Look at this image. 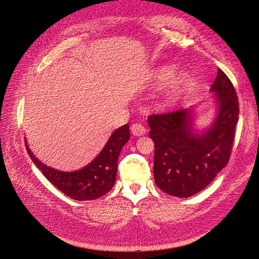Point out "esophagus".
I'll list each match as a JSON object with an SVG mask.
<instances>
[{
    "label": "esophagus",
    "mask_w": 259,
    "mask_h": 259,
    "mask_svg": "<svg viewBox=\"0 0 259 259\" xmlns=\"http://www.w3.org/2000/svg\"><path fill=\"white\" fill-rule=\"evenodd\" d=\"M131 133L135 137H140L146 134V128L141 123H135L131 125Z\"/></svg>",
    "instance_id": "obj_1"
}]
</instances>
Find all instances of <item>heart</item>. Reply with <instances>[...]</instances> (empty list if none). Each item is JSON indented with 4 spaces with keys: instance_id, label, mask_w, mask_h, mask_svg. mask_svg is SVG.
Returning a JSON list of instances; mask_svg holds the SVG:
<instances>
[{
    "instance_id": "1",
    "label": "heart",
    "mask_w": 259,
    "mask_h": 259,
    "mask_svg": "<svg viewBox=\"0 0 259 259\" xmlns=\"http://www.w3.org/2000/svg\"><path fill=\"white\" fill-rule=\"evenodd\" d=\"M168 68H159L156 73H155V79L156 80H162L163 78H166V75L168 73ZM188 81V74L186 72H177L174 74L171 78H170L166 85L163 88L162 91V98L163 99H171L174 98L177 93L183 89L184 85L187 83Z\"/></svg>"
}]
</instances>
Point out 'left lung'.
<instances>
[{
	"mask_svg": "<svg viewBox=\"0 0 259 259\" xmlns=\"http://www.w3.org/2000/svg\"><path fill=\"white\" fill-rule=\"evenodd\" d=\"M210 92L216 117L206 129L195 128L194 108L148 118L155 142L153 177L168 195L188 198L201 191L229 160L239 103L233 83L221 69Z\"/></svg>",
	"mask_w": 259,
	"mask_h": 259,
	"instance_id": "8db88e82",
	"label": "left lung"
}]
</instances>
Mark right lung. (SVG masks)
<instances>
[{
    "label": "right lung",
    "instance_id": "obj_1",
    "mask_svg": "<svg viewBox=\"0 0 259 259\" xmlns=\"http://www.w3.org/2000/svg\"><path fill=\"white\" fill-rule=\"evenodd\" d=\"M129 138V124L126 123L113 131L103 149L89 164L75 171H61L49 167L33 155L26 139L25 147L32 161L59 190L74 200H93L112 189L117 177L120 151Z\"/></svg>",
    "mask_w": 259,
    "mask_h": 259
}]
</instances>
